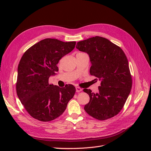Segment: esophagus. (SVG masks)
<instances>
[{
  "mask_svg": "<svg viewBox=\"0 0 151 151\" xmlns=\"http://www.w3.org/2000/svg\"><path fill=\"white\" fill-rule=\"evenodd\" d=\"M76 89L77 93H79V92H81V91H82V90H83L81 88H79V87H76Z\"/></svg>",
  "mask_w": 151,
  "mask_h": 151,
  "instance_id": "34e87169",
  "label": "esophagus"
}]
</instances>
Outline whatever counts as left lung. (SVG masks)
<instances>
[{
  "mask_svg": "<svg viewBox=\"0 0 151 151\" xmlns=\"http://www.w3.org/2000/svg\"><path fill=\"white\" fill-rule=\"evenodd\" d=\"M76 48L89 55L90 74L101 81L99 92L84 89L89 102L84 106L86 113L99 120L116 115L130 93L132 79L129 62L120 47L108 39L95 36L77 42Z\"/></svg>",
  "mask_w": 151,
  "mask_h": 151,
  "instance_id": "8db88e82",
  "label": "left lung"
}]
</instances>
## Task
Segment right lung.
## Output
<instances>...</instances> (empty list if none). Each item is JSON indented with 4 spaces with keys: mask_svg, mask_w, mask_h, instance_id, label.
Masks as SVG:
<instances>
[{
    "mask_svg": "<svg viewBox=\"0 0 151 151\" xmlns=\"http://www.w3.org/2000/svg\"><path fill=\"white\" fill-rule=\"evenodd\" d=\"M76 42L46 38L27 50L17 68L16 92L26 110L35 119L50 122L64 112L76 93L75 87L50 84L48 79L58 71L60 59L74 48Z\"/></svg>",
    "mask_w": 151,
    "mask_h": 151,
    "instance_id": "right-lung-1",
    "label": "right lung"
}]
</instances>
